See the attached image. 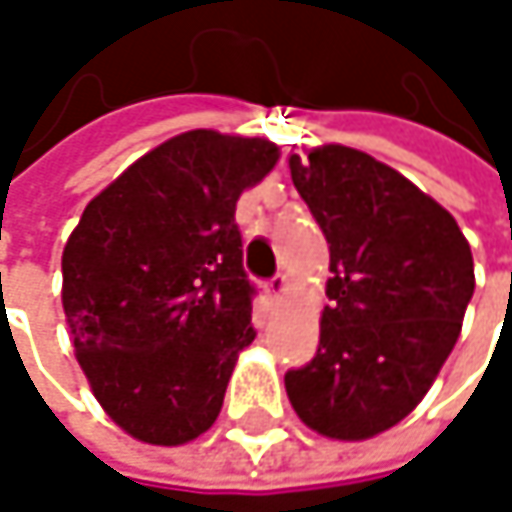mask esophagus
<instances>
[{
    "mask_svg": "<svg viewBox=\"0 0 512 512\" xmlns=\"http://www.w3.org/2000/svg\"><path fill=\"white\" fill-rule=\"evenodd\" d=\"M284 290H287V275L278 272V275H272V278L266 281V293H269V296H281Z\"/></svg>",
    "mask_w": 512,
    "mask_h": 512,
    "instance_id": "esophagus-1",
    "label": "esophagus"
}]
</instances>
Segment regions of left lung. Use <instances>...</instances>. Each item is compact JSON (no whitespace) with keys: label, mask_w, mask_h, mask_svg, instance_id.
<instances>
[{"label":"left lung","mask_w":512,"mask_h":512,"mask_svg":"<svg viewBox=\"0 0 512 512\" xmlns=\"http://www.w3.org/2000/svg\"><path fill=\"white\" fill-rule=\"evenodd\" d=\"M329 243L320 347L284 373L296 415L329 439H370L430 391L460 338L474 260L457 219L391 165L344 145L290 156Z\"/></svg>","instance_id":"8db88e82"}]
</instances>
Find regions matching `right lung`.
I'll use <instances>...</instances> for the list:
<instances>
[{"label":"right lung","instance_id":"right-lung-1","mask_svg":"<svg viewBox=\"0 0 512 512\" xmlns=\"http://www.w3.org/2000/svg\"><path fill=\"white\" fill-rule=\"evenodd\" d=\"M278 162L266 139L189 130L136 159L82 213L61 255V305L106 415L148 445L219 418L255 341L237 201Z\"/></svg>","mask_w":512,"mask_h":512}]
</instances>
